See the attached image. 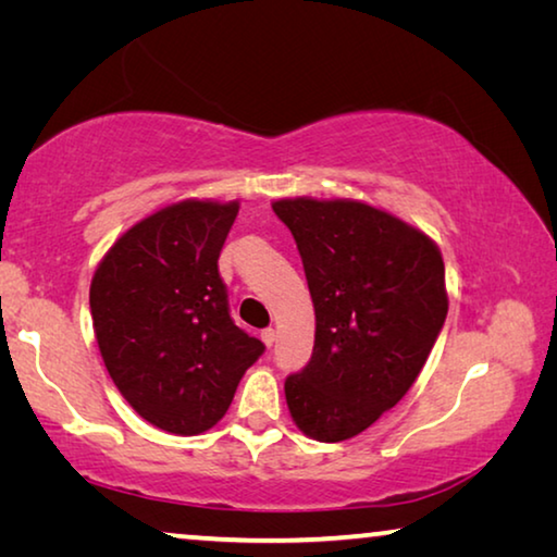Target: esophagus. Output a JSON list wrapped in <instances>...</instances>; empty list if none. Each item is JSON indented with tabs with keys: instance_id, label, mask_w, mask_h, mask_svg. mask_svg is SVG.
Listing matches in <instances>:
<instances>
[{
	"instance_id": "obj_1",
	"label": "esophagus",
	"mask_w": 557,
	"mask_h": 557,
	"mask_svg": "<svg viewBox=\"0 0 557 557\" xmlns=\"http://www.w3.org/2000/svg\"><path fill=\"white\" fill-rule=\"evenodd\" d=\"M260 336H262V342H265V346H268V348H272V344H275V338H277L275 329H265V332H262Z\"/></svg>"
}]
</instances>
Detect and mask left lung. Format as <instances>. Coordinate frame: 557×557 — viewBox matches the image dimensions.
Returning <instances> with one entry per match:
<instances>
[{"label": "left lung", "instance_id": "left-lung-1", "mask_svg": "<svg viewBox=\"0 0 557 557\" xmlns=\"http://www.w3.org/2000/svg\"><path fill=\"white\" fill-rule=\"evenodd\" d=\"M314 301V351L287 375L292 420L342 442L391 410L425 366L447 317L445 262L425 233L358 201L285 199Z\"/></svg>", "mask_w": 557, "mask_h": 557}]
</instances>
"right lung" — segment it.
Wrapping results in <instances>:
<instances>
[{
    "instance_id": "right-lung-1",
    "label": "right lung",
    "mask_w": 557,
    "mask_h": 557,
    "mask_svg": "<svg viewBox=\"0 0 557 557\" xmlns=\"http://www.w3.org/2000/svg\"><path fill=\"white\" fill-rule=\"evenodd\" d=\"M238 203L182 201L122 235L92 275L90 314L112 383L154 428L219 422L265 351L235 326L219 258Z\"/></svg>"
}]
</instances>
